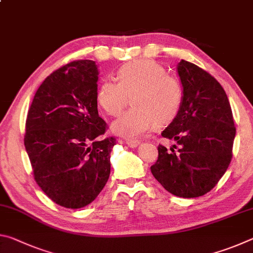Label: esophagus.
I'll use <instances>...</instances> for the list:
<instances>
[{
    "label": "esophagus",
    "instance_id": "esophagus-1",
    "mask_svg": "<svg viewBox=\"0 0 253 253\" xmlns=\"http://www.w3.org/2000/svg\"><path fill=\"white\" fill-rule=\"evenodd\" d=\"M126 144L128 145V147H130V148H136V147H138L139 145H140V143L138 142V140H127Z\"/></svg>",
    "mask_w": 253,
    "mask_h": 253
}]
</instances>
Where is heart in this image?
Instances as JSON below:
<instances>
[{"label": "heart", "instance_id": "obj_1", "mask_svg": "<svg viewBox=\"0 0 253 253\" xmlns=\"http://www.w3.org/2000/svg\"><path fill=\"white\" fill-rule=\"evenodd\" d=\"M119 83L104 80L97 91L98 104L110 116H117L131 98L132 108L111 124V131L128 139L148 134L154 126L169 125L181 110L183 88L176 78L154 60H138L124 65Z\"/></svg>", "mask_w": 253, "mask_h": 253}]
</instances>
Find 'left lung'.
<instances>
[{
  "mask_svg": "<svg viewBox=\"0 0 253 253\" xmlns=\"http://www.w3.org/2000/svg\"><path fill=\"white\" fill-rule=\"evenodd\" d=\"M177 74L183 104L177 117L162 132L176 142L158 146L151 170L166 191L179 198L207 194L228 169L232 158L235 127L228 96L216 79L193 63L181 60Z\"/></svg>",
  "mask_w": 253,
  "mask_h": 253,
  "instance_id": "1",
  "label": "left lung"
}]
</instances>
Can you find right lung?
Returning a JSON list of instances; mask_svg holds the SVG:
<instances>
[{"instance_id":"right-lung-1","label":"right lung","mask_w":253,"mask_h":253,"mask_svg":"<svg viewBox=\"0 0 253 253\" xmlns=\"http://www.w3.org/2000/svg\"><path fill=\"white\" fill-rule=\"evenodd\" d=\"M99 71L92 60H78L46 77L30 106L24 146L34 179L59 205L90 204L110 174L113 137L99 139L106 123L97 108Z\"/></svg>"}]
</instances>
